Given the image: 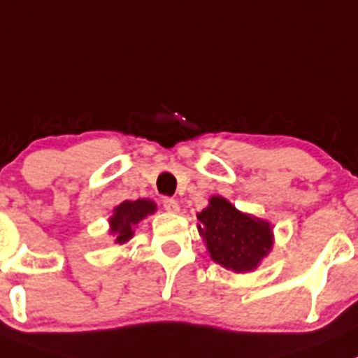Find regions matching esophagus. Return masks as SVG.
<instances>
[{
	"instance_id": "34e87169",
	"label": "esophagus",
	"mask_w": 358,
	"mask_h": 358,
	"mask_svg": "<svg viewBox=\"0 0 358 358\" xmlns=\"http://www.w3.org/2000/svg\"><path fill=\"white\" fill-rule=\"evenodd\" d=\"M163 207H165L169 213H179V203H177L176 199H170V196H165L163 199Z\"/></svg>"
}]
</instances>
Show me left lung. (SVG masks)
Returning a JSON list of instances; mask_svg holds the SVG:
<instances>
[{
    "instance_id": "left-lung-1",
    "label": "left lung",
    "mask_w": 358,
    "mask_h": 358,
    "mask_svg": "<svg viewBox=\"0 0 358 358\" xmlns=\"http://www.w3.org/2000/svg\"><path fill=\"white\" fill-rule=\"evenodd\" d=\"M196 217L210 258L224 268L251 271L271 251V224L239 213L223 196H213L209 207Z\"/></svg>"
}]
</instances>
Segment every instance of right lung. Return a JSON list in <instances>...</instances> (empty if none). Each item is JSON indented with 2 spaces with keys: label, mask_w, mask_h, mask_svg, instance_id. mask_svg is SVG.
Here are the masks:
<instances>
[{
  "label": "right lung",
  "mask_w": 358,
  "mask_h": 358,
  "mask_svg": "<svg viewBox=\"0 0 358 358\" xmlns=\"http://www.w3.org/2000/svg\"><path fill=\"white\" fill-rule=\"evenodd\" d=\"M156 206L151 200H126L114 209L110 217V232L115 237V243L122 244L134 236V227L148 214L155 213Z\"/></svg>",
  "instance_id": "obj_1"
}]
</instances>
